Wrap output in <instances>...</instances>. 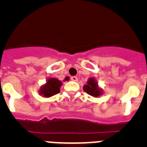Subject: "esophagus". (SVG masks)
<instances>
[{"instance_id":"esophagus-1","label":"esophagus","mask_w":147,"mask_h":147,"mask_svg":"<svg viewBox=\"0 0 147 147\" xmlns=\"http://www.w3.org/2000/svg\"><path fill=\"white\" fill-rule=\"evenodd\" d=\"M71 80H72V81H74V82H76L78 80V78L76 77V76H71Z\"/></svg>"}]
</instances>
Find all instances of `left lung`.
<instances>
[{
  "label": "left lung",
  "mask_w": 147,
  "mask_h": 147,
  "mask_svg": "<svg viewBox=\"0 0 147 147\" xmlns=\"http://www.w3.org/2000/svg\"><path fill=\"white\" fill-rule=\"evenodd\" d=\"M84 91L93 97H98L102 94V90L98 87V82L95 78H90L88 80L87 85L83 87Z\"/></svg>",
  "instance_id": "8db88e82"
}]
</instances>
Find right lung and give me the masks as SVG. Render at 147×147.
I'll use <instances>...</instances> for the list:
<instances>
[{"mask_svg":"<svg viewBox=\"0 0 147 147\" xmlns=\"http://www.w3.org/2000/svg\"><path fill=\"white\" fill-rule=\"evenodd\" d=\"M62 83L56 78H49L45 85L40 89V95L44 97H51L60 92L59 88Z\"/></svg>","mask_w":147,"mask_h":147,"instance_id":"obj_1","label":"right lung"}]
</instances>
